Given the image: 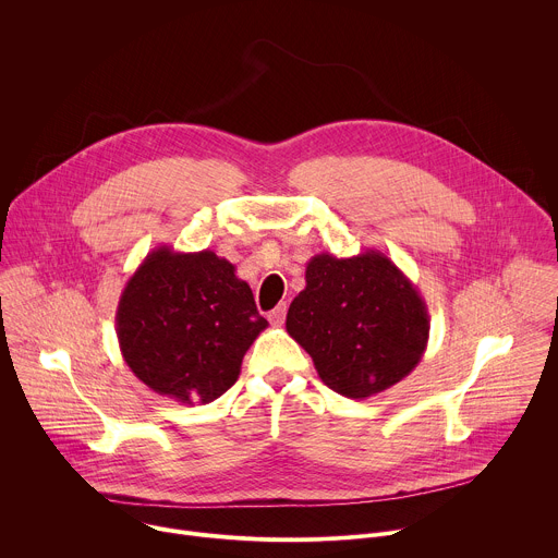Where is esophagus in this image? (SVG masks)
I'll return each instance as SVG.
<instances>
[{
  "label": "esophagus",
  "mask_w": 558,
  "mask_h": 558,
  "mask_svg": "<svg viewBox=\"0 0 558 558\" xmlns=\"http://www.w3.org/2000/svg\"><path fill=\"white\" fill-rule=\"evenodd\" d=\"M284 317H287V304L282 302V304H278V306L269 313V323H271L274 327H282V325H284Z\"/></svg>",
  "instance_id": "obj_1"
}]
</instances>
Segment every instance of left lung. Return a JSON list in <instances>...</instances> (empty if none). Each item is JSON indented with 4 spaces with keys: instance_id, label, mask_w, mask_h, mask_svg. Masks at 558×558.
Returning a JSON list of instances; mask_svg holds the SVG:
<instances>
[{
    "instance_id": "left-lung-1",
    "label": "left lung",
    "mask_w": 558,
    "mask_h": 558,
    "mask_svg": "<svg viewBox=\"0 0 558 558\" xmlns=\"http://www.w3.org/2000/svg\"><path fill=\"white\" fill-rule=\"evenodd\" d=\"M306 287L287 313V333L336 392L364 400L420 364L430 331L424 298L377 250L351 258L313 256Z\"/></svg>"
}]
</instances>
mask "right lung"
Returning <instances> with one entry per match:
<instances>
[{"label": "right lung", "mask_w": 558, "mask_h": 558, "mask_svg": "<svg viewBox=\"0 0 558 558\" xmlns=\"http://www.w3.org/2000/svg\"><path fill=\"white\" fill-rule=\"evenodd\" d=\"M267 327L250 284L209 250L156 247L117 308L125 364L154 392L181 404H209L231 388Z\"/></svg>", "instance_id": "add662e5"}]
</instances>
